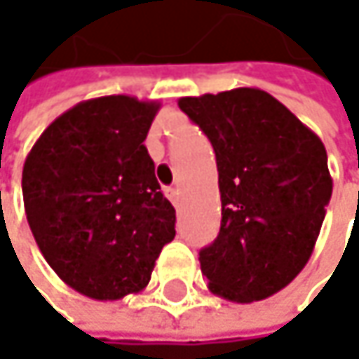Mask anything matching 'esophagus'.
Listing matches in <instances>:
<instances>
[{"mask_svg": "<svg viewBox=\"0 0 359 359\" xmlns=\"http://www.w3.org/2000/svg\"><path fill=\"white\" fill-rule=\"evenodd\" d=\"M166 195H168V199H170L175 205H179L180 197H179V189H177V187H168V189H166Z\"/></svg>", "mask_w": 359, "mask_h": 359, "instance_id": "esophagus-1", "label": "esophagus"}]
</instances>
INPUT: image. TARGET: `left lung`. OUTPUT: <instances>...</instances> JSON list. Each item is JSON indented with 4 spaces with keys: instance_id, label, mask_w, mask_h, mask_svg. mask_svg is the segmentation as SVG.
I'll return each instance as SVG.
<instances>
[{
    "instance_id": "1",
    "label": "left lung",
    "mask_w": 359,
    "mask_h": 359,
    "mask_svg": "<svg viewBox=\"0 0 359 359\" xmlns=\"http://www.w3.org/2000/svg\"><path fill=\"white\" fill-rule=\"evenodd\" d=\"M218 164L220 233L199 251L208 289L237 304L285 289L308 264L332 193L326 149L270 93L239 87L180 97Z\"/></svg>"
}]
</instances>
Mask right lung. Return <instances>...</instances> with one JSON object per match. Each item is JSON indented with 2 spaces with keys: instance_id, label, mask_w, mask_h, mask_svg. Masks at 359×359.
I'll list each match as a JSON object with an SVG mask.
<instances>
[{
  "instance_id": "add662e5",
  "label": "right lung",
  "mask_w": 359,
  "mask_h": 359,
  "mask_svg": "<svg viewBox=\"0 0 359 359\" xmlns=\"http://www.w3.org/2000/svg\"><path fill=\"white\" fill-rule=\"evenodd\" d=\"M158 102L106 95L76 104L36 139L22 197L36 245L74 291L116 302L147 287L177 214L143 145Z\"/></svg>"
}]
</instances>
